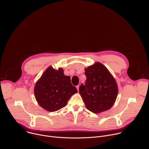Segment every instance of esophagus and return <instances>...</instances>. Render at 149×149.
Instances as JSON below:
<instances>
[{"label": "esophagus", "mask_w": 149, "mask_h": 149, "mask_svg": "<svg viewBox=\"0 0 149 149\" xmlns=\"http://www.w3.org/2000/svg\"><path fill=\"white\" fill-rule=\"evenodd\" d=\"M79 86L78 85V86H77V90H78V91H79Z\"/></svg>", "instance_id": "34e87169"}]
</instances>
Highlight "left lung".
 Here are the masks:
<instances>
[{
  "label": "left lung",
  "instance_id": "left-lung-1",
  "mask_svg": "<svg viewBox=\"0 0 149 149\" xmlns=\"http://www.w3.org/2000/svg\"><path fill=\"white\" fill-rule=\"evenodd\" d=\"M85 75V84H81L79 92L87 109L94 113L109 109L118 95V86L113 76L99 62L86 68Z\"/></svg>",
  "mask_w": 149,
  "mask_h": 149
}]
</instances>
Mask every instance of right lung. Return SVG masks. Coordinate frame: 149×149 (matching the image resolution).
<instances>
[{"label":"right lung","mask_w":149,"mask_h":149,"mask_svg":"<svg viewBox=\"0 0 149 149\" xmlns=\"http://www.w3.org/2000/svg\"><path fill=\"white\" fill-rule=\"evenodd\" d=\"M78 91L72 85L70 77L66 76L62 68L55 70L49 67L36 83L34 94L38 103L43 109L55 112L65 107Z\"/></svg>","instance_id":"1"}]
</instances>
